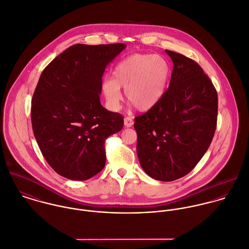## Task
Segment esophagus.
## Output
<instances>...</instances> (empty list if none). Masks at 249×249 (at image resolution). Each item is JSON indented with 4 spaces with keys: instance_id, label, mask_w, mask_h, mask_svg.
Listing matches in <instances>:
<instances>
[{
    "instance_id": "1",
    "label": "esophagus",
    "mask_w": 249,
    "mask_h": 249,
    "mask_svg": "<svg viewBox=\"0 0 249 249\" xmlns=\"http://www.w3.org/2000/svg\"><path fill=\"white\" fill-rule=\"evenodd\" d=\"M133 124H134V120H133L132 117L127 116V117L124 118V125H125L126 127H132Z\"/></svg>"
}]
</instances>
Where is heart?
<instances>
[{
	"mask_svg": "<svg viewBox=\"0 0 249 249\" xmlns=\"http://www.w3.org/2000/svg\"><path fill=\"white\" fill-rule=\"evenodd\" d=\"M169 76L170 66L164 58L154 54H133L115 65L112 78H106L103 82V91L110 106L117 108L120 88H125L128 101L144 111L161 100Z\"/></svg>",
	"mask_w": 249,
	"mask_h": 249,
	"instance_id": "obj_1",
	"label": "heart"
}]
</instances>
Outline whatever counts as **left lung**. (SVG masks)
<instances>
[{
	"mask_svg": "<svg viewBox=\"0 0 249 249\" xmlns=\"http://www.w3.org/2000/svg\"><path fill=\"white\" fill-rule=\"evenodd\" d=\"M174 62L169 88L146 112L135 117L137 153L143 171L160 181L189 174L209 149L218 110L217 92L194 60L166 50Z\"/></svg>",
	"mask_w": 249,
	"mask_h": 249,
	"instance_id": "8db88e82",
	"label": "left lung"
}]
</instances>
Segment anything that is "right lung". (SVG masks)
<instances>
[{
    "mask_svg": "<svg viewBox=\"0 0 249 249\" xmlns=\"http://www.w3.org/2000/svg\"><path fill=\"white\" fill-rule=\"evenodd\" d=\"M125 43L74 44L42 71L32 98L31 121L49 166L72 180H87L106 165V140L124 117L101 105L102 76Z\"/></svg>",
    "mask_w": 249,
    "mask_h": 249,
    "instance_id": "right-lung-1",
    "label": "right lung"
}]
</instances>
